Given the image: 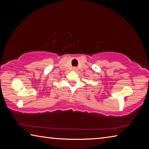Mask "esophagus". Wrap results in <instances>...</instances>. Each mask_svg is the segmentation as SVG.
I'll list each match as a JSON object with an SVG mask.
<instances>
[{"mask_svg": "<svg viewBox=\"0 0 149 149\" xmlns=\"http://www.w3.org/2000/svg\"><path fill=\"white\" fill-rule=\"evenodd\" d=\"M73 69H74V70H77L76 68H73Z\"/></svg>", "mask_w": 149, "mask_h": 149, "instance_id": "esophagus-1", "label": "esophagus"}]
</instances>
